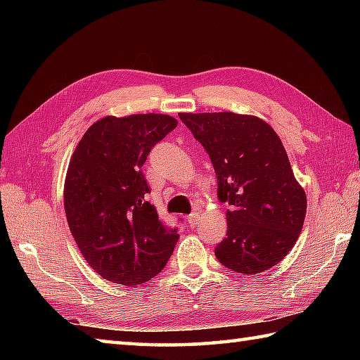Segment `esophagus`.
I'll use <instances>...</instances> for the list:
<instances>
[{"label":"esophagus","instance_id":"esophagus-1","mask_svg":"<svg viewBox=\"0 0 360 360\" xmlns=\"http://www.w3.org/2000/svg\"><path fill=\"white\" fill-rule=\"evenodd\" d=\"M187 219H188V224L192 226V227H195L198 224V221H200V213H198V212L190 213Z\"/></svg>","mask_w":360,"mask_h":360}]
</instances>
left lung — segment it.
<instances>
[{
	"instance_id": "1",
	"label": "left lung",
	"mask_w": 360,
	"mask_h": 360,
	"mask_svg": "<svg viewBox=\"0 0 360 360\" xmlns=\"http://www.w3.org/2000/svg\"><path fill=\"white\" fill-rule=\"evenodd\" d=\"M212 160L218 198L229 202L226 238L218 262L240 274L278 264L302 232L307 195L271 125L235 112H179Z\"/></svg>"
}]
</instances>
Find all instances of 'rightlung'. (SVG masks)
<instances>
[{
    "mask_svg": "<svg viewBox=\"0 0 360 360\" xmlns=\"http://www.w3.org/2000/svg\"><path fill=\"white\" fill-rule=\"evenodd\" d=\"M165 114L103 117L75 148L65 182V212L88 264L117 285H142L164 269L179 240L148 200L142 165L173 131Z\"/></svg>",
    "mask_w": 360,
    "mask_h": 360,
    "instance_id": "right-lung-1",
    "label": "right lung"
}]
</instances>
